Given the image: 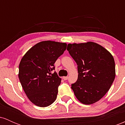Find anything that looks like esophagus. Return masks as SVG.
<instances>
[{"instance_id":"obj_1","label":"esophagus","mask_w":125,"mask_h":125,"mask_svg":"<svg viewBox=\"0 0 125 125\" xmlns=\"http://www.w3.org/2000/svg\"><path fill=\"white\" fill-rule=\"evenodd\" d=\"M63 80H64V81H66V80H67V79H68V77H67V76H63Z\"/></svg>"}]
</instances>
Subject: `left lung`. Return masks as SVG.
Returning a JSON list of instances; mask_svg holds the SVG:
<instances>
[{
  "mask_svg": "<svg viewBox=\"0 0 125 125\" xmlns=\"http://www.w3.org/2000/svg\"><path fill=\"white\" fill-rule=\"evenodd\" d=\"M67 50L77 64L78 78L71 86L74 95L82 104H94L105 95L115 79L113 56L93 42L69 43Z\"/></svg>",
  "mask_w": 125,
  "mask_h": 125,
  "instance_id": "left-lung-1",
  "label": "left lung"
}]
</instances>
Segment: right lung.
I'll return each instance as SVG.
<instances>
[{
    "label": "right lung",
    "mask_w": 125,
    "mask_h": 125,
    "mask_svg": "<svg viewBox=\"0 0 125 125\" xmlns=\"http://www.w3.org/2000/svg\"><path fill=\"white\" fill-rule=\"evenodd\" d=\"M66 47V43L42 41L31 47L21 58L19 79L27 97L36 106H48L56 99L61 78L51 72Z\"/></svg>",
    "instance_id": "add662e5"
}]
</instances>
